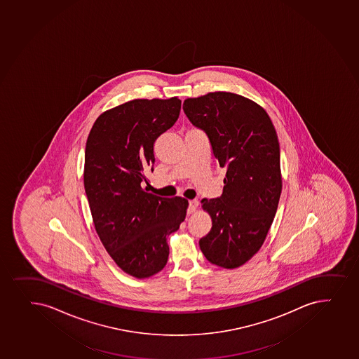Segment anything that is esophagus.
Wrapping results in <instances>:
<instances>
[{
	"label": "esophagus",
	"mask_w": 359,
	"mask_h": 359,
	"mask_svg": "<svg viewBox=\"0 0 359 359\" xmlns=\"http://www.w3.org/2000/svg\"><path fill=\"white\" fill-rule=\"evenodd\" d=\"M197 201H189V208H187V212H189V214H191V212H194V210L197 209Z\"/></svg>",
	"instance_id": "obj_1"
}]
</instances>
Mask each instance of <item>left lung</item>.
<instances>
[{
  "label": "left lung",
  "instance_id": "obj_1",
  "mask_svg": "<svg viewBox=\"0 0 359 359\" xmlns=\"http://www.w3.org/2000/svg\"><path fill=\"white\" fill-rule=\"evenodd\" d=\"M182 109L205 133L215 160L226 170L221 197L202 201L212 226L199 247L211 264L236 269L260 250L278 208V136L265 109L238 94L187 99Z\"/></svg>",
  "mask_w": 359,
  "mask_h": 359
}]
</instances>
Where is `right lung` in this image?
<instances>
[{
	"mask_svg": "<svg viewBox=\"0 0 359 359\" xmlns=\"http://www.w3.org/2000/svg\"><path fill=\"white\" fill-rule=\"evenodd\" d=\"M182 100L136 99L102 113L86 143V194L102 245L136 278L160 272L168 260L167 236L177 231L189 202L147 192L154 144L179 118Z\"/></svg>",
	"mask_w": 359,
	"mask_h": 359,
	"instance_id": "right-lung-1",
	"label": "right lung"
}]
</instances>
